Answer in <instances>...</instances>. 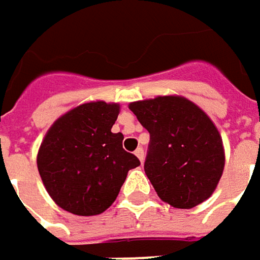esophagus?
Listing matches in <instances>:
<instances>
[{"label": "esophagus", "instance_id": "esophagus-1", "mask_svg": "<svg viewBox=\"0 0 260 260\" xmlns=\"http://www.w3.org/2000/svg\"><path fill=\"white\" fill-rule=\"evenodd\" d=\"M135 156L140 159V162H143V160H144V150H143V147H138V149L135 150Z\"/></svg>", "mask_w": 260, "mask_h": 260}]
</instances>
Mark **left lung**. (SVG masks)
<instances>
[{
	"mask_svg": "<svg viewBox=\"0 0 260 260\" xmlns=\"http://www.w3.org/2000/svg\"><path fill=\"white\" fill-rule=\"evenodd\" d=\"M149 131L144 171L157 197L176 208H193L214 192L222 177V138L210 117L181 96L131 103Z\"/></svg>",
	"mask_w": 260,
	"mask_h": 260,
	"instance_id": "obj_1",
	"label": "left lung"
}]
</instances>
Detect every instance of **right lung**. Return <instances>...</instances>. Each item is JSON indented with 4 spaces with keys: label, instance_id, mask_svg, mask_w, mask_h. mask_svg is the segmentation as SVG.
Returning a JSON list of instances; mask_svg holds the SVG:
<instances>
[{
    "label": "right lung",
    "instance_id": "right-lung-1",
    "mask_svg": "<svg viewBox=\"0 0 260 260\" xmlns=\"http://www.w3.org/2000/svg\"><path fill=\"white\" fill-rule=\"evenodd\" d=\"M117 104L87 103L59 117L47 131L37 156L41 180L60 208L77 216L101 214L117 198L135 154L122 147L111 128Z\"/></svg>",
    "mask_w": 260,
    "mask_h": 260
}]
</instances>
